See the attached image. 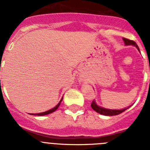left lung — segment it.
<instances>
[{
    "label": "left lung",
    "instance_id": "obj_1",
    "mask_svg": "<svg viewBox=\"0 0 150 150\" xmlns=\"http://www.w3.org/2000/svg\"><path fill=\"white\" fill-rule=\"evenodd\" d=\"M123 40L125 42V45H133V46H136V48L140 51L139 50L138 46L137 45V43H135L134 41L131 40L126 39V38H123ZM91 108L94 110L95 111H96L97 112H98L100 114L104 115V116H116V115H119L122 112H124L125 110H126L128 108H129L130 107H127V108H125V109L122 110H110V109H106V108H104V107H99L98 105H97V104L95 103V100L91 102Z\"/></svg>",
    "mask_w": 150,
    "mask_h": 150
}]
</instances>
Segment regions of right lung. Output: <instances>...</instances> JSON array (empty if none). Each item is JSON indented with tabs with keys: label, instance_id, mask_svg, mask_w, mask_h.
Returning <instances> with one entry per match:
<instances>
[{
	"label": "right lung",
	"instance_id": "1",
	"mask_svg": "<svg viewBox=\"0 0 150 150\" xmlns=\"http://www.w3.org/2000/svg\"><path fill=\"white\" fill-rule=\"evenodd\" d=\"M62 99H63V98L61 99V100H60V101H59V104H57V105L55 106V107H54V108H52V109L50 110H48V111H46V112H40V113H35V114H34V113H30V115H34V116H45V115H47V114H50V113H52V112H53L54 111H55L57 109H58V107H59V105H60V104H61V102H62Z\"/></svg>",
	"mask_w": 150,
	"mask_h": 150
}]
</instances>
